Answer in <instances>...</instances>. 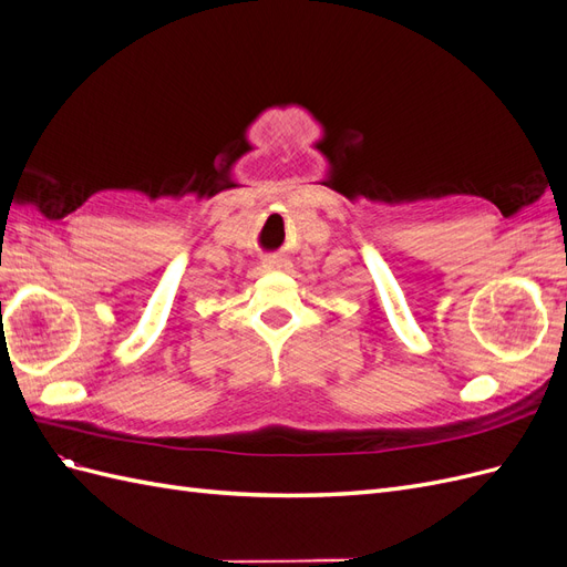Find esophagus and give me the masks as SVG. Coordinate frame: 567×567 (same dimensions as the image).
Masks as SVG:
<instances>
[{"label": "esophagus", "mask_w": 567, "mask_h": 567, "mask_svg": "<svg viewBox=\"0 0 567 567\" xmlns=\"http://www.w3.org/2000/svg\"><path fill=\"white\" fill-rule=\"evenodd\" d=\"M262 265H265L267 271H286V269H290V260H286V257H281V255L265 257Z\"/></svg>", "instance_id": "34e87169"}]
</instances>
